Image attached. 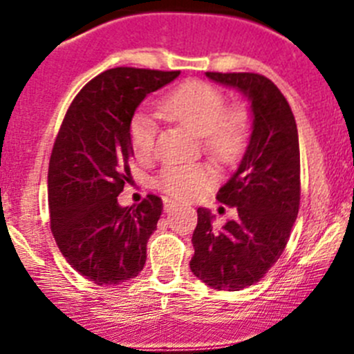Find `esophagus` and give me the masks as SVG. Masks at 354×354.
I'll use <instances>...</instances> for the list:
<instances>
[{"mask_svg":"<svg viewBox=\"0 0 354 354\" xmlns=\"http://www.w3.org/2000/svg\"><path fill=\"white\" fill-rule=\"evenodd\" d=\"M174 209H175V202H171V200L165 198V211L170 212V211H174Z\"/></svg>","mask_w":354,"mask_h":354,"instance_id":"34e87169","label":"esophagus"}]
</instances>
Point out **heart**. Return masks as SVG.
<instances>
[{
    "label": "heart",
    "mask_w": 354,
    "mask_h": 354,
    "mask_svg": "<svg viewBox=\"0 0 354 354\" xmlns=\"http://www.w3.org/2000/svg\"><path fill=\"white\" fill-rule=\"evenodd\" d=\"M158 111L198 134L202 149L212 161L232 165L243 154L252 129V115L243 102L227 104L216 84L189 80L161 97ZM129 147L138 161H149L156 150V126L147 115H134L129 124ZM214 183V171L205 165H180L159 171L156 186L179 202L196 198Z\"/></svg>",
    "instance_id": "1"
}]
</instances>
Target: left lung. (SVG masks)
Masks as SVG:
<instances>
[{"label":"left lung","instance_id":"obj_1","mask_svg":"<svg viewBox=\"0 0 354 354\" xmlns=\"http://www.w3.org/2000/svg\"><path fill=\"white\" fill-rule=\"evenodd\" d=\"M207 77L250 97L253 133L239 168L216 196L237 209V218L216 228L207 209L196 211L189 268L212 289L241 290L257 283L280 259L298 216V127L283 93L262 74L207 72Z\"/></svg>","mask_w":354,"mask_h":354}]
</instances>
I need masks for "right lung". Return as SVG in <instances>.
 I'll return each mask as SVG.
<instances>
[{
  "mask_svg": "<svg viewBox=\"0 0 354 354\" xmlns=\"http://www.w3.org/2000/svg\"><path fill=\"white\" fill-rule=\"evenodd\" d=\"M179 74L108 68L74 97L56 134L48 171L51 232L65 261L97 286H118L145 266L162 202L147 195L136 207L118 205L131 184L129 124L140 102Z\"/></svg>",
  "mask_w": 354,
  "mask_h": 354,
  "instance_id": "1",
  "label": "right lung"
}]
</instances>
